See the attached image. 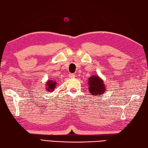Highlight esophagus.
<instances>
[{
    "label": "esophagus",
    "mask_w": 148,
    "mask_h": 148,
    "mask_svg": "<svg viewBox=\"0 0 148 148\" xmlns=\"http://www.w3.org/2000/svg\"><path fill=\"white\" fill-rule=\"evenodd\" d=\"M75 77V75L74 74H69V77H71V78H73V77Z\"/></svg>",
    "instance_id": "esophagus-1"
}]
</instances>
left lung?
<instances>
[{"label": "left lung", "mask_w": 148, "mask_h": 148, "mask_svg": "<svg viewBox=\"0 0 148 148\" xmlns=\"http://www.w3.org/2000/svg\"><path fill=\"white\" fill-rule=\"evenodd\" d=\"M89 91L93 96H100L106 91L103 79L97 75H92L88 78Z\"/></svg>", "instance_id": "8db88e82"}]
</instances>
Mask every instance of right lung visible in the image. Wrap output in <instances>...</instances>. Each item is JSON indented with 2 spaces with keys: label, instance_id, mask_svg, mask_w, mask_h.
<instances>
[{
  "label": "right lung",
  "instance_id": "add662e5",
  "mask_svg": "<svg viewBox=\"0 0 148 148\" xmlns=\"http://www.w3.org/2000/svg\"><path fill=\"white\" fill-rule=\"evenodd\" d=\"M46 89L47 92H52L54 91L55 88L57 86V83L56 82V80H53V79H48L47 81L46 82Z\"/></svg>",
  "mask_w": 148,
  "mask_h": 148
}]
</instances>
